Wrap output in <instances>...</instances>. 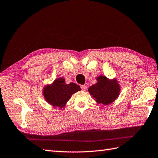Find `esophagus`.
<instances>
[{
  "instance_id": "obj_1",
  "label": "esophagus",
  "mask_w": 158,
  "mask_h": 158,
  "mask_svg": "<svg viewBox=\"0 0 158 158\" xmlns=\"http://www.w3.org/2000/svg\"><path fill=\"white\" fill-rule=\"evenodd\" d=\"M81 89L83 91H86L87 86H85V85H81Z\"/></svg>"
}]
</instances>
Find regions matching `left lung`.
Listing matches in <instances>:
<instances>
[{
  "mask_svg": "<svg viewBox=\"0 0 158 158\" xmlns=\"http://www.w3.org/2000/svg\"><path fill=\"white\" fill-rule=\"evenodd\" d=\"M97 83L88 89L91 98L98 104L108 105L118 98L120 86L116 78L108 79L104 75L96 77Z\"/></svg>",
  "mask_w": 158,
  "mask_h": 158,
  "instance_id": "8db88e82",
  "label": "left lung"
}]
</instances>
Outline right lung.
I'll list each match as a JSON object with an SVG mask.
<instances>
[{"instance_id": "right-lung-1", "label": "right lung", "mask_w": 158, "mask_h": 158, "mask_svg": "<svg viewBox=\"0 0 158 158\" xmlns=\"http://www.w3.org/2000/svg\"><path fill=\"white\" fill-rule=\"evenodd\" d=\"M81 90L76 83L67 84L63 77L57 78L51 84L44 85L42 95L44 100L53 107L63 108L72 95Z\"/></svg>"}]
</instances>
